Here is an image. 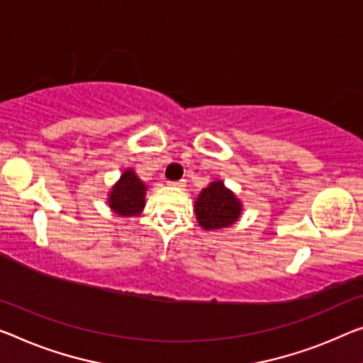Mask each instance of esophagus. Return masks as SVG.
Here are the masks:
<instances>
[{
    "label": "esophagus",
    "mask_w": 363,
    "mask_h": 363,
    "mask_svg": "<svg viewBox=\"0 0 363 363\" xmlns=\"http://www.w3.org/2000/svg\"><path fill=\"white\" fill-rule=\"evenodd\" d=\"M169 185H170V186H174V188H183V186H185V180H178V182H169Z\"/></svg>",
    "instance_id": "34e87169"
}]
</instances>
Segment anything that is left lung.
I'll list each match as a JSON object with an SVG mask.
<instances>
[{
    "mask_svg": "<svg viewBox=\"0 0 363 363\" xmlns=\"http://www.w3.org/2000/svg\"><path fill=\"white\" fill-rule=\"evenodd\" d=\"M194 213L201 227L206 230H219L235 224L242 214V203L224 183L217 180L199 193L194 201Z\"/></svg>",
    "mask_w": 363,
    "mask_h": 363,
    "instance_id": "left-lung-1",
    "label": "left lung"
}]
</instances>
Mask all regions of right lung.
<instances>
[{"label":"right lung","mask_w":363,"mask_h":363,"mask_svg":"<svg viewBox=\"0 0 363 363\" xmlns=\"http://www.w3.org/2000/svg\"><path fill=\"white\" fill-rule=\"evenodd\" d=\"M147 186L141 182L135 170L128 169L121 174L108 194V206L113 213L123 217L139 216L146 204Z\"/></svg>","instance_id":"right-lung-1"}]
</instances>
